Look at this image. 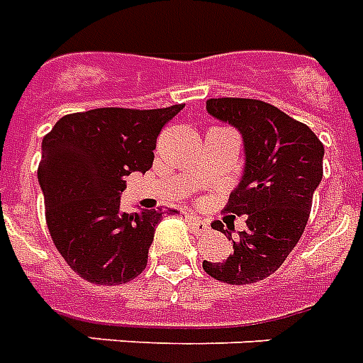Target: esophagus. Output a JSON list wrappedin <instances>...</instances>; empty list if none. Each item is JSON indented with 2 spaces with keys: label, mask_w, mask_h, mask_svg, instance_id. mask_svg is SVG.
<instances>
[{
  "label": "esophagus",
  "mask_w": 363,
  "mask_h": 363,
  "mask_svg": "<svg viewBox=\"0 0 363 363\" xmlns=\"http://www.w3.org/2000/svg\"><path fill=\"white\" fill-rule=\"evenodd\" d=\"M187 222L191 225L193 230L197 231V233H204V231L208 230V222L203 220V218H197V216H187Z\"/></svg>",
  "instance_id": "esophagus-1"
}]
</instances>
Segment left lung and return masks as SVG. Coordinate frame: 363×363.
<instances>
[{
  "instance_id": "obj_1",
  "label": "left lung",
  "mask_w": 363,
  "mask_h": 363,
  "mask_svg": "<svg viewBox=\"0 0 363 363\" xmlns=\"http://www.w3.org/2000/svg\"><path fill=\"white\" fill-rule=\"evenodd\" d=\"M206 111L243 135V176L225 211L245 214L247 230L233 239V228L214 225L233 252L203 268L218 281L249 285L274 274L304 233L325 149L306 124L264 101L220 97L206 101Z\"/></svg>"
}]
</instances>
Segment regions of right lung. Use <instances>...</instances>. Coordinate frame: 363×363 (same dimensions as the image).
<instances>
[{"label": "right lung", "instance_id": "add662e5", "mask_svg": "<svg viewBox=\"0 0 363 363\" xmlns=\"http://www.w3.org/2000/svg\"><path fill=\"white\" fill-rule=\"evenodd\" d=\"M182 108H94L62 116L43 138L38 182L49 233L86 281L120 285L145 269L164 212L126 214L120 195L126 176L151 168L160 130Z\"/></svg>", "mask_w": 363, "mask_h": 363}]
</instances>
